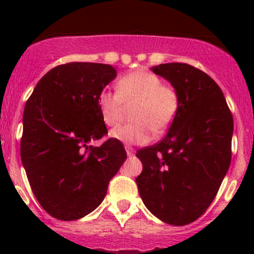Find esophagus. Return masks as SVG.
<instances>
[{
	"label": "esophagus",
	"mask_w": 254,
	"mask_h": 254,
	"mask_svg": "<svg viewBox=\"0 0 254 254\" xmlns=\"http://www.w3.org/2000/svg\"><path fill=\"white\" fill-rule=\"evenodd\" d=\"M126 151H127V155H128V156H133L134 155L133 147L131 146H126Z\"/></svg>",
	"instance_id": "34e87169"
}]
</instances>
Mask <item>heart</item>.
I'll list each match as a JSON object with an SVG mask.
<instances>
[{
    "label": "heart",
    "mask_w": 254,
    "mask_h": 254,
    "mask_svg": "<svg viewBox=\"0 0 254 254\" xmlns=\"http://www.w3.org/2000/svg\"><path fill=\"white\" fill-rule=\"evenodd\" d=\"M117 93L103 90L98 107L103 122L109 127L118 125L127 109L131 111L132 125L111 131V137L128 145L147 143L155 133H163L172 126L179 111V95L174 87L163 85L155 73L138 69L118 80Z\"/></svg>",
    "instance_id": "1"
}]
</instances>
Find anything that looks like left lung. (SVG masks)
I'll list each match as a JSON object with an SVG mask.
<instances>
[{
	"label": "left lung",
	"instance_id": "8db88e82",
	"mask_svg": "<svg viewBox=\"0 0 254 254\" xmlns=\"http://www.w3.org/2000/svg\"><path fill=\"white\" fill-rule=\"evenodd\" d=\"M179 95L167 136L138 150V192L152 215L170 225L193 223L214 201L232 160L234 123L219 85L187 64L151 67Z\"/></svg>",
	"mask_w": 254,
	"mask_h": 254
}]
</instances>
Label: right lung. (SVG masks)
<instances>
[{"instance_id": "obj_1", "label": "right lung", "mask_w": 254, "mask_h": 254, "mask_svg": "<svg viewBox=\"0 0 254 254\" xmlns=\"http://www.w3.org/2000/svg\"><path fill=\"white\" fill-rule=\"evenodd\" d=\"M117 76L111 64L71 62L40 78L25 104L20 143L22 165L40 206L64 221L81 219L107 194L127 154L108 133L98 96Z\"/></svg>"}]
</instances>
